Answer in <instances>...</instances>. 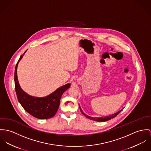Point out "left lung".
Instances as JSON below:
<instances>
[{
  "instance_id": "8db88e82",
  "label": "left lung",
  "mask_w": 151,
  "mask_h": 151,
  "mask_svg": "<svg viewBox=\"0 0 151 151\" xmlns=\"http://www.w3.org/2000/svg\"><path fill=\"white\" fill-rule=\"evenodd\" d=\"M79 108H80L81 111V112L82 113V114L84 116H85L87 118H88V119H90V120H94V121H96V122H106V121L109 120H110V119H112V118H114V117H116L117 115L123 109H122L120 110L119 111H118L116 113H115V114H112V115H109V116H104V117H94L90 116H88L87 115H86V114H84L83 112V111L82 110V109H81V106H80L79 104Z\"/></svg>"
}]
</instances>
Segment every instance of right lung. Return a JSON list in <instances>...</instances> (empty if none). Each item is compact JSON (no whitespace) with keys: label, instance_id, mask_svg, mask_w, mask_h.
I'll return each instance as SVG.
<instances>
[{"label":"right lung","instance_id":"1","mask_svg":"<svg viewBox=\"0 0 151 151\" xmlns=\"http://www.w3.org/2000/svg\"><path fill=\"white\" fill-rule=\"evenodd\" d=\"M24 55L20 57L14 72L15 89L18 100L23 108L34 117L39 119H47L53 117L59 108L63 94L70 87V84L68 83L58 88L53 93L44 97H33L29 95L22 90L17 78V67Z\"/></svg>","mask_w":151,"mask_h":151}]
</instances>
